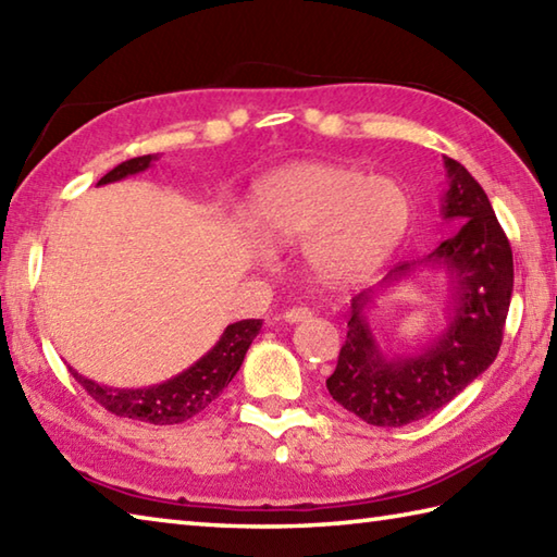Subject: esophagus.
<instances>
[{
	"mask_svg": "<svg viewBox=\"0 0 557 557\" xmlns=\"http://www.w3.org/2000/svg\"><path fill=\"white\" fill-rule=\"evenodd\" d=\"M282 317H285L287 323H299V321L311 319V309L309 307H292L282 313Z\"/></svg>",
	"mask_w": 557,
	"mask_h": 557,
	"instance_id": "obj_1",
	"label": "esophagus"
}]
</instances>
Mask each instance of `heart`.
<instances>
[{
	"label": "heart",
	"instance_id": "heart-1",
	"mask_svg": "<svg viewBox=\"0 0 557 557\" xmlns=\"http://www.w3.org/2000/svg\"><path fill=\"white\" fill-rule=\"evenodd\" d=\"M409 216L399 182L333 163L280 170L250 197L252 228L270 244L305 240L309 265L331 280L377 268L399 246Z\"/></svg>",
	"mask_w": 557,
	"mask_h": 557
}]
</instances>
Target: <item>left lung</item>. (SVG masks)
<instances>
[{
	"label": "left lung",
	"instance_id": "8db88e82",
	"mask_svg": "<svg viewBox=\"0 0 557 557\" xmlns=\"http://www.w3.org/2000/svg\"><path fill=\"white\" fill-rule=\"evenodd\" d=\"M443 163L448 170L443 219L460 221V228L421 262L448 272L453 287L448 329L419 356L384 358L362 317L375 289L360 292L352 297L338 366L326 380L331 397L372 426L397 429L446 407L492 366L504 338L513 289L509 238L480 182L458 160L443 158ZM413 265L419 262H401L389 270L380 287L409 277Z\"/></svg>",
	"mask_w": 557,
	"mask_h": 557
}]
</instances>
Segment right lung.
<instances>
[{
  "label": "right lung",
  "instance_id": "1",
  "mask_svg": "<svg viewBox=\"0 0 557 557\" xmlns=\"http://www.w3.org/2000/svg\"><path fill=\"white\" fill-rule=\"evenodd\" d=\"M158 156H138L131 158L126 163L116 165L114 170L97 182V185H109V182L124 180L128 175L144 173ZM262 321L260 319H246L236 321L226 326L207 356H201L189 370L180 372L177 377L168 380L163 384H153L146 389H116L97 384L70 368L73 377L83 384L85 392L97 404L114 413L121 419H136L146 423H156V426H168V423H182L199 411H205L211 401H214L228 382L234 380L240 370V362L246 358V350L250 348L252 338L260 333Z\"/></svg>",
  "mask_w": 557,
  "mask_h": 557
}]
</instances>
